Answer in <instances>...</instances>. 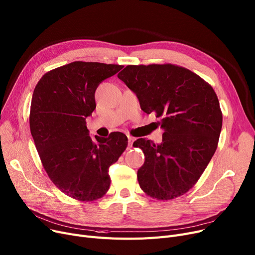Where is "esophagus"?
Wrapping results in <instances>:
<instances>
[{"mask_svg": "<svg viewBox=\"0 0 255 255\" xmlns=\"http://www.w3.org/2000/svg\"><path fill=\"white\" fill-rule=\"evenodd\" d=\"M133 141H134V137H132V136H128V146H129V148H132Z\"/></svg>", "mask_w": 255, "mask_h": 255, "instance_id": "obj_1", "label": "esophagus"}]
</instances>
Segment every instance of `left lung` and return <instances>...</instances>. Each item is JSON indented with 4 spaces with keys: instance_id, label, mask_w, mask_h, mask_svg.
I'll list each match as a JSON object with an SVG mask.
<instances>
[{
    "instance_id": "left-lung-1",
    "label": "left lung",
    "mask_w": 255,
    "mask_h": 255,
    "mask_svg": "<svg viewBox=\"0 0 255 255\" xmlns=\"http://www.w3.org/2000/svg\"><path fill=\"white\" fill-rule=\"evenodd\" d=\"M136 94L140 109L155 113L162 142L138 138L144 154L140 188L153 198L183 195L198 181L217 149L222 113L213 88L192 71L171 64L128 65L118 74Z\"/></svg>"
}]
</instances>
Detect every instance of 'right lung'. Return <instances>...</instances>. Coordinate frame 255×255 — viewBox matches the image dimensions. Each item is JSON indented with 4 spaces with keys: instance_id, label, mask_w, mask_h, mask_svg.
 Masks as SVG:
<instances>
[{
    "instance_id": "add662e5",
    "label": "right lung",
    "mask_w": 255,
    "mask_h": 255,
    "mask_svg": "<svg viewBox=\"0 0 255 255\" xmlns=\"http://www.w3.org/2000/svg\"><path fill=\"white\" fill-rule=\"evenodd\" d=\"M122 65L72 62L48 71L35 87L30 129L49 179L74 199L92 202L111 185L109 168L126 150L121 132L95 139L89 135L86 118L96 109L95 91Z\"/></svg>"
}]
</instances>
